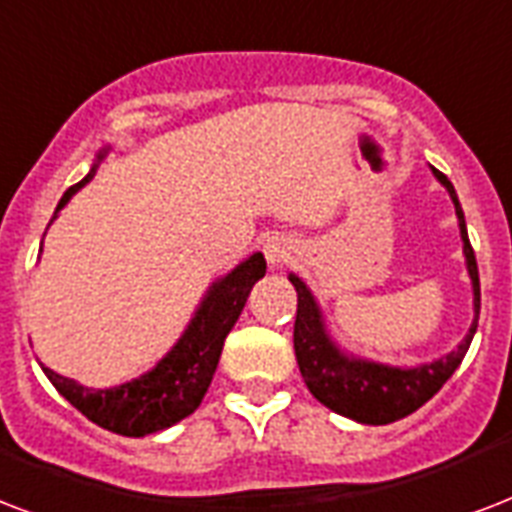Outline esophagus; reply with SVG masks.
<instances>
[{"label":"esophagus","mask_w":512,"mask_h":512,"mask_svg":"<svg viewBox=\"0 0 512 512\" xmlns=\"http://www.w3.org/2000/svg\"><path fill=\"white\" fill-rule=\"evenodd\" d=\"M290 241L284 239V236H271V239L263 244V255L268 268H282L287 260H290Z\"/></svg>","instance_id":"obj_1"}]
</instances>
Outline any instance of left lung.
I'll return each mask as SVG.
<instances>
[{"instance_id":"obj_1","label":"left lung","mask_w":512,"mask_h":512,"mask_svg":"<svg viewBox=\"0 0 512 512\" xmlns=\"http://www.w3.org/2000/svg\"><path fill=\"white\" fill-rule=\"evenodd\" d=\"M435 179L446 187L451 201H454L456 220H459V236H462L464 265L473 282V325L464 335V341L454 351H448L440 360L424 362L416 368H397L384 362L354 357L330 338L314 292L300 279L298 273H290V282L298 292V314H295V357H298L300 376L306 381L308 392L317 397L319 403L327 405L330 411L341 413L346 419L360 421V424H392L405 419L408 413L419 411L429 397L440 392V386L454 376V370L462 365L464 354L473 343L478 314H481V282H478V263L475 252L467 239V225L464 212L456 198V190L446 174L432 169Z\"/></svg>"}]
</instances>
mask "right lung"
Here are the masks:
<instances>
[{"instance_id": "obj_1", "label": "right lung", "mask_w": 512, "mask_h": 512, "mask_svg": "<svg viewBox=\"0 0 512 512\" xmlns=\"http://www.w3.org/2000/svg\"><path fill=\"white\" fill-rule=\"evenodd\" d=\"M109 147L99 150L93 169L83 182H77L61 195L56 214L69 204L80 187H85L96 174V166L104 161ZM50 220V222H53ZM265 276V257L260 252L249 255L222 279L212 282L206 290L193 319L187 322L185 333L171 346V351L158 365L139 378H131L126 384L109 386V389H91V386L77 384L74 378H66L56 370L42 365L50 384L56 386L58 395L66 397L77 411L88 416L93 424L126 435V438H144L152 432L169 429L201 405L206 389L212 384L214 370L220 362L225 338L236 325V319L244 311L249 290Z\"/></svg>"}]
</instances>
